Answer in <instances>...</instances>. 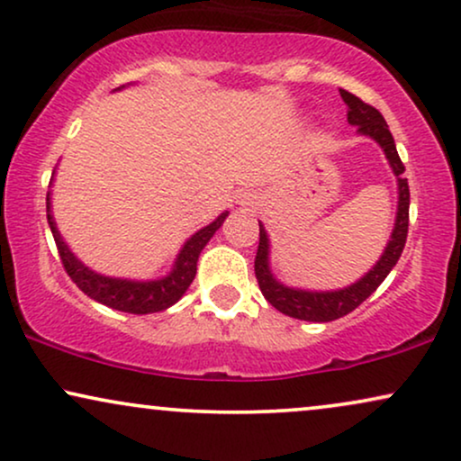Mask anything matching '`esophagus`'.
Returning <instances> with one entry per match:
<instances>
[{
  "label": "esophagus",
  "mask_w": 461,
  "mask_h": 461,
  "mask_svg": "<svg viewBox=\"0 0 461 461\" xmlns=\"http://www.w3.org/2000/svg\"><path fill=\"white\" fill-rule=\"evenodd\" d=\"M241 204H252L254 201H252V198H246V196H241V201H240Z\"/></svg>",
  "instance_id": "1"
}]
</instances>
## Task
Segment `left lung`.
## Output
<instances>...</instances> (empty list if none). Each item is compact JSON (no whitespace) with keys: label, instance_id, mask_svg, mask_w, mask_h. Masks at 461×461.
Returning a JSON list of instances; mask_svg holds the SVG:
<instances>
[{"label":"left lung","instance_id":"obj_1","mask_svg":"<svg viewBox=\"0 0 461 461\" xmlns=\"http://www.w3.org/2000/svg\"><path fill=\"white\" fill-rule=\"evenodd\" d=\"M339 95L348 106V123L357 126V132L363 136H369L376 143L383 147L384 156L393 168L397 177V215H395V226L391 232V240L384 248L383 257L359 282L350 284V286L339 288V291H301V288L284 286L282 282H277L274 274L269 269V237H267L265 226L260 224V240H258V252L257 260H254V271H257V280L260 286V293L265 294V299L274 305L276 310H280L282 314L299 318V321H310V322H329L335 318H342L350 314L352 310L359 308L369 294H372L380 284L384 282V277L391 274L397 260H400L402 252H404L406 237H408V207H411V190H408V179H404V164H402L400 156H397L395 140L389 132L387 122L380 113L374 109L372 104H366L361 98H357L355 94L339 89Z\"/></svg>","mask_w":461,"mask_h":461}]
</instances>
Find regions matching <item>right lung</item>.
I'll return each instance as SVG.
<instances>
[{"label":"right lung","instance_id":"right-lung-1","mask_svg":"<svg viewBox=\"0 0 461 461\" xmlns=\"http://www.w3.org/2000/svg\"><path fill=\"white\" fill-rule=\"evenodd\" d=\"M226 215H229V212L220 213L212 224L194 232V235L184 243L177 258H175L173 271H170L167 277L149 282H136L95 274V271L85 267L81 260L74 257L70 248L66 246V241L61 240L59 230H57L53 213H50V192L47 194V220L50 232H53L55 237V246L59 249V258L66 274L70 276V280L77 284L87 297H92L102 305H109L113 310L128 312V314H153V312H162L184 297L187 286H190L196 276V263L203 248L207 246L209 240H212L213 232L224 224Z\"/></svg>","mask_w":461,"mask_h":461}]
</instances>
